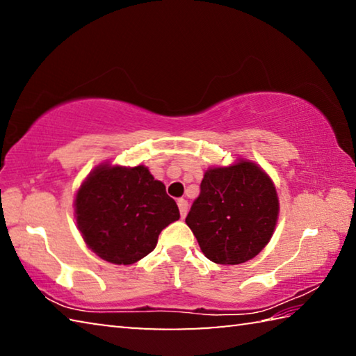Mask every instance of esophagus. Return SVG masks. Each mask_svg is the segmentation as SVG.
Listing matches in <instances>:
<instances>
[{
	"mask_svg": "<svg viewBox=\"0 0 356 356\" xmlns=\"http://www.w3.org/2000/svg\"><path fill=\"white\" fill-rule=\"evenodd\" d=\"M177 206H179V210H180V216L185 218L186 212H188V202H186V200H179Z\"/></svg>",
	"mask_w": 356,
	"mask_h": 356,
	"instance_id": "1",
	"label": "esophagus"
}]
</instances>
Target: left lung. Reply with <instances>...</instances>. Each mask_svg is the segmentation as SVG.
I'll return each mask as SVG.
<instances>
[{"mask_svg":"<svg viewBox=\"0 0 356 356\" xmlns=\"http://www.w3.org/2000/svg\"><path fill=\"white\" fill-rule=\"evenodd\" d=\"M280 197L272 177L254 161L238 159L204 172L201 193L185 222L204 256L237 265L256 257L272 238Z\"/></svg>","mask_w":356,"mask_h":356,"instance_id":"8db88e82","label":"left lung"}]
</instances>
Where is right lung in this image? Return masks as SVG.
<instances>
[{"mask_svg": "<svg viewBox=\"0 0 356 356\" xmlns=\"http://www.w3.org/2000/svg\"><path fill=\"white\" fill-rule=\"evenodd\" d=\"M75 220L100 259L131 265L154 251L163 229L180 218L176 201L149 168L100 163L76 190Z\"/></svg>", "mask_w": 356, "mask_h": 356, "instance_id": "add662e5", "label": "right lung"}]
</instances>
